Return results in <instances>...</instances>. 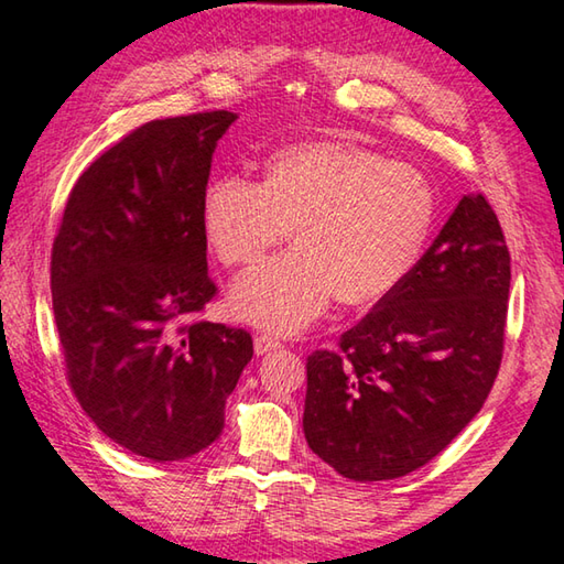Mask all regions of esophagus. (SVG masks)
<instances>
[{
    "label": "esophagus",
    "instance_id": "34e87169",
    "mask_svg": "<svg viewBox=\"0 0 564 564\" xmlns=\"http://www.w3.org/2000/svg\"><path fill=\"white\" fill-rule=\"evenodd\" d=\"M253 348L259 356H265V352H273V350H281V340L273 338L271 333H259V336L253 338Z\"/></svg>",
    "mask_w": 564,
    "mask_h": 564
}]
</instances>
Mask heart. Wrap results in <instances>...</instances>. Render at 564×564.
<instances>
[{
	"instance_id": "b5f03b06",
	"label": "heart",
	"mask_w": 564,
	"mask_h": 564,
	"mask_svg": "<svg viewBox=\"0 0 564 564\" xmlns=\"http://www.w3.org/2000/svg\"><path fill=\"white\" fill-rule=\"evenodd\" d=\"M437 196L417 169L348 141L275 151L261 181L226 176L202 202L206 241L228 269L259 263L291 231L295 251L236 283L238 318L275 333L316 321L336 295L370 308L393 295L431 243Z\"/></svg>"
}]
</instances>
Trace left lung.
Segmentation results:
<instances>
[{
	"label": "left lung",
	"mask_w": 564,
	"mask_h": 564,
	"mask_svg": "<svg viewBox=\"0 0 564 564\" xmlns=\"http://www.w3.org/2000/svg\"><path fill=\"white\" fill-rule=\"evenodd\" d=\"M510 251L482 194H467L415 271L305 362L303 433L356 482L431 463L480 413L498 378Z\"/></svg>",
	"instance_id": "8db88e82"
}]
</instances>
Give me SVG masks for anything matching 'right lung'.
I'll list each match as a JSON object with an SVG mask.
<instances>
[{"label":"right lung","mask_w":564,"mask_h":564,"mask_svg":"<svg viewBox=\"0 0 564 564\" xmlns=\"http://www.w3.org/2000/svg\"><path fill=\"white\" fill-rule=\"evenodd\" d=\"M231 111L141 123L76 178L52 246L66 380L99 431L154 463L224 431L251 333L196 316L218 293L202 202Z\"/></svg>","instance_id":"right-lung-1"}]
</instances>
